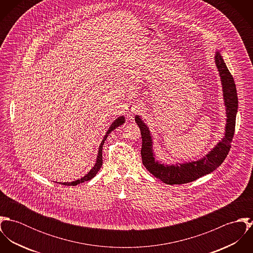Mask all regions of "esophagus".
<instances>
[{
    "instance_id": "esophagus-1",
    "label": "esophagus",
    "mask_w": 253,
    "mask_h": 253,
    "mask_svg": "<svg viewBox=\"0 0 253 253\" xmlns=\"http://www.w3.org/2000/svg\"><path fill=\"white\" fill-rule=\"evenodd\" d=\"M141 109V104L137 101H132L131 103H129L126 107V112L128 115H133L136 112H138Z\"/></svg>"
}]
</instances>
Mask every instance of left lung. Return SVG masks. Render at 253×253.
<instances>
[{"mask_svg": "<svg viewBox=\"0 0 253 253\" xmlns=\"http://www.w3.org/2000/svg\"><path fill=\"white\" fill-rule=\"evenodd\" d=\"M218 73L223 90L224 105L226 108V126L224 137L217 143L205 157L198 161L174 165H165L155 159L153 149V136L149 127L145 125L140 116H135V122L138 125L142 137L141 157L146 169L155 177L166 184H185L209 174L215 170L226 159L233 140L236 126V116L238 112V94L236 84L223 60L220 52L217 50L214 55Z\"/></svg>", "mask_w": 253, "mask_h": 253, "instance_id": "left-lung-1", "label": "left lung"}]
</instances>
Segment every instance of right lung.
Masks as SVG:
<instances>
[{
  "label": "right lung",
  "mask_w": 253,
  "mask_h": 253,
  "mask_svg": "<svg viewBox=\"0 0 253 253\" xmlns=\"http://www.w3.org/2000/svg\"><path fill=\"white\" fill-rule=\"evenodd\" d=\"M125 122H126L125 117H124V116H120L119 118H117V119L111 124V126H109L108 130L106 131V133H105V135H104V137H103V139H102V141H101V144H100L99 148H98V154H97V158H96V163H95V165L93 166V168H92L84 177L79 178V179L73 181V182H63V183H60V184L66 185V186H76V185L81 184V183H83V182H85V181L92 179V178L96 175V173L98 172V170L100 169V168L102 167V162H103V161H102V148H103L104 141L107 139L109 133H111V132H112L115 128H117L118 126H122Z\"/></svg>",
  "instance_id": "right-lung-1"
}]
</instances>
